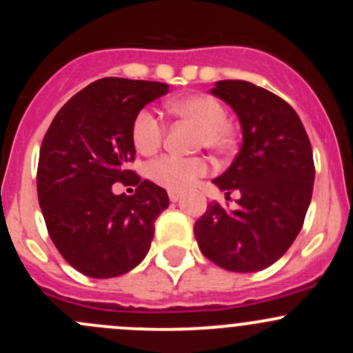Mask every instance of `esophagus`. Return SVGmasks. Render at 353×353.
Masks as SVG:
<instances>
[{
    "label": "esophagus",
    "instance_id": "1",
    "mask_svg": "<svg viewBox=\"0 0 353 353\" xmlns=\"http://www.w3.org/2000/svg\"><path fill=\"white\" fill-rule=\"evenodd\" d=\"M169 199H170V201H172V203L179 201V199H181V193H174V191H170V193H169Z\"/></svg>",
    "mask_w": 353,
    "mask_h": 353
}]
</instances>
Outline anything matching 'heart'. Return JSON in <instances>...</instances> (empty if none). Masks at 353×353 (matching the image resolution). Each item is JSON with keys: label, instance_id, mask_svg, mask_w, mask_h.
<instances>
[{"label": "heart", "instance_id": "1", "mask_svg": "<svg viewBox=\"0 0 353 353\" xmlns=\"http://www.w3.org/2000/svg\"><path fill=\"white\" fill-rule=\"evenodd\" d=\"M167 109L177 117L191 121L199 128L196 140L198 148H206L223 155L234 150L237 134L227 119L229 114L220 101L208 94H193L186 97L170 99ZM165 126L150 109H141L134 116L131 126V140L140 154H154L162 145ZM210 170L208 160L203 157L163 155L148 167L152 181L165 190L179 193L193 188Z\"/></svg>", "mask_w": 353, "mask_h": 353}]
</instances>
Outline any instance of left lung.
Returning a JSON list of instances; mask_svg holds the SVG:
<instances>
[{
	"mask_svg": "<svg viewBox=\"0 0 353 353\" xmlns=\"http://www.w3.org/2000/svg\"><path fill=\"white\" fill-rule=\"evenodd\" d=\"M212 94L236 110L243 124L241 152L213 181L227 199L234 191L239 199L232 212L210 203L194 222V237L220 268L259 272L285 254L304 225L316 172L311 141L292 105L266 88L220 80Z\"/></svg>",
	"mask_w": 353,
	"mask_h": 353,
	"instance_id": "8db88e82",
	"label": "left lung"
}]
</instances>
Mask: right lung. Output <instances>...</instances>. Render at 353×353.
Masks as SVG:
<instances>
[{
    "instance_id": "add662e5",
    "label": "right lung",
    "mask_w": 353,
    "mask_h": 353,
    "mask_svg": "<svg viewBox=\"0 0 353 353\" xmlns=\"http://www.w3.org/2000/svg\"><path fill=\"white\" fill-rule=\"evenodd\" d=\"M160 81L102 78L70 99L41 145L37 196L46 227L63 258L92 279H112L147 256L165 190L128 169L134 162L133 119L167 94ZM137 184L114 195L112 184Z\"/></svg>"
}]
</instances>
